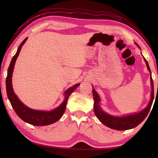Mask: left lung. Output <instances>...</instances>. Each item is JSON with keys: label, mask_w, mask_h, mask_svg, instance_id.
<instances>
[{"label": "left lung", "mask_w": 158, "mask_h": 158, "mask_svg": "<svg viewBox=\"0 0 158 158\" xmlns=\"http://www.w3.org/2000/svg\"><path fill=\"white\" fill-rule=\"evenodd\" d=\"M144 60L146 62L147 68H148L150 73H151V82L152 86L151 99L147 107L141 111L139 112V113L128 115V116L123 117H115L106 114L105 112L102 110L100 105H99V102L100 100V98L93 87V98H94V112L98 118L106 126L117 130H126L132 129V128L137 127V125H139L146 118L147 115H148L153 102L154 89L153 79L151 77V69L149 68L148 63L146 60V58H144Z\"/></svg>", "instance_id": "1"}]
</instances>
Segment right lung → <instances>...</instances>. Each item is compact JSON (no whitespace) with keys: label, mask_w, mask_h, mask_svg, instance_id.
<instances>
[{"label":"right lung","mask_w":158,"mask_h":158,"mask_svg":"<svg viewBox=\"0 0 158 158\" xmlns=\"http://www.w3.org/2000/svg\"><path fill=\"white\" fill-rule=\"evenodd\" d=\"M27 38L28 37H26L24 40L21 42L18 48L17 53L13 56L11 63L10 64L6 78V92L7 98H8L10 103H11L12 108L14 109L16 114L18 115V116L21 120H23V121L28 123L29 124L35 125V126H44V125H48L56 123L62 117L63 114L65 111L66 104L69 96L79 86V84H75L73 87L69 88V89L67 90L65 93V98L63 102V103L58 107L51 111L34 110V109H31L23 105L19 100L17 95L15 94L14 91H13L12 85V75L16 59H17L19 54L22 45L25 43Z\"/></svg>","instance_id":"add662e5"}]
</instances>
